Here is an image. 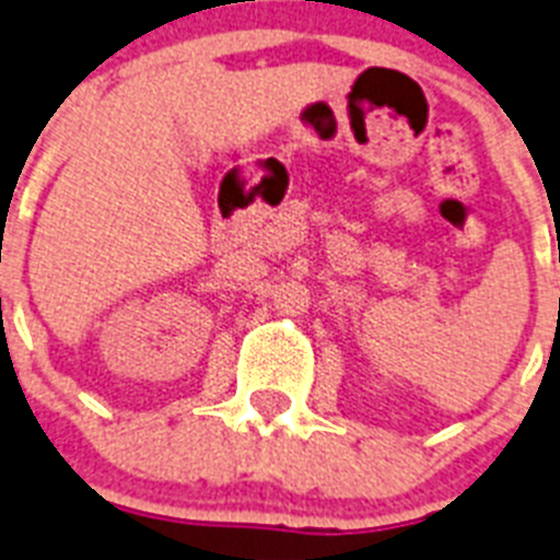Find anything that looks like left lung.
Segmentation results:
<instances>
[{"instance_id":"8db88e82","label":"left lung","mask_w":560,"mask_h":560,"mask_svg":"<svg viewBox=\"0 0 560 560\" xmlns=\"http://www.w3.org/2000/svg\"><path fill=\"white\" fill-rule=\"evenodd\" d=\"M558 258H560V253H558Z\"/></svg>"}]
</instances>
